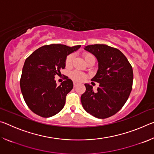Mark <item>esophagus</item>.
I'll return each instance as SVG.
<instances>
[{
    "mask_svg": "<svg viewBox=\"0 0 154 154\" xmlns=\"http://www.w3.org/2000/svg\"><path fill=\"white\" fill-rule=\"evenodd\" d=\"M73 86H74V88H76V87L77 86V83L74 82V83H73Z\"/></svg>",
    "mask_w": 154,
    "mask_h": 154,
    "instance_id": "obj_1",
    "label": "esophagus"
}]
</instances>
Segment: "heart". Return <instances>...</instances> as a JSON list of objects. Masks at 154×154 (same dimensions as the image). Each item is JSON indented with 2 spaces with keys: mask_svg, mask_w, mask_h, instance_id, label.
<instances>
[{
  "mask_svg": "<svg viewBox=\"0 0 154 154\" xmlns=\"http://www.w3.org/2000/svg\"><path fill=\"white\" fill-rule=\"evenodd\" d=\"M83 58H84L85 60H86L87 59H88L90 57H93L92 54H90L89 53H85L83 54ZM74 58V55L73 54H70V55L68 56L66 58V61H65V64H66V66H69L71 64L72 60ZM70 77L72 79H73L75 82H82L83 79L86 77V75H85L84 73L83 72L78 71H72L71 73H70Z\"/></svg>",
  "mask_w": 154,
  "mask_h": 154,
  "instance_id": "1",
  "label": "heart"
}]
</instances>
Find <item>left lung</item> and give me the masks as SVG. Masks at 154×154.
Segmentation results:
<instances>
[{
  "label": "left lung",
  "instance_id": "obj_1",
  "mask_svg": "<svg viewBox=\"0 0 154 154\" xmlns=\"http://www.w3.org/2000/svg\"><path fill=\"white\" fill-rule=\"evenodd\" d=\"M84 49L97 59L98 69L92 80L99 83L97 92L85 83V92L81 96L83 109L95 118L105 119L122 108L131 92L132 67L119 49L104 44L85 46Z\"/></svg>",
  "mask_w": 154,
  "mask_h": 154
}]
</instances>
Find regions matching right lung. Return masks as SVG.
Here are the masks:
<instances>
[{
  "label": "right lung",
  "mask_w": 154,
  "mask_h": 154,
  "mask_svg": "<svg viewBox=\"0 0 154 154\" xmlns=\"http://www.w3.org/2000/svg\"><path fill=\"white\" fill-rule=\"evenodd\" d=\"M80 47L71 48L61 44L44 45L26 60L20 88L26 103L34 113L43 118H49L63 109L66 96L73 88V83L66 77L57 86L54 78L65 68L67 56Z\"/></svg>",
  "instance_id": "add662e5"
}]
</instances>
